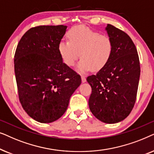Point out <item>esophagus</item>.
I'll list each match as a JSON object with an SVG mask.
<instances>
[{
    "instance_id": "obj_1",
    "label": "esophagus",
    "mask_w": 154,
    "mask_h": 154,
    "mask_svg": "<svg viewBox=\"0 0 154 154\" xmlns=\"http://www.w3.org/2000/svg\"><path fill=\"white\" fill-rule=\"evenodd\" d=\"M81 80H82V82H83V83H85V82L86 81V78L85 75H81Z\"/></svg>"
}]
</instances>
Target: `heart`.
I'll return each instance as SVG.
<instances>
[{"label": "heart", "mask_w": 154, "mask_h": 154, "mask_svg": "<svg viewBox=\"0 0 154 154\" xmlns=\"http://www.w3.org/2000/svg\"><path fill=\"white\" fill-rule=\"evenodd\" d=\"M69 40H62L58 50L63 62L73 66L81 56L78 70L84 73L91 69L97 71L109 62L113 52L112 41L83 25L75 26L67 33Z\"/></svg>", "instance_id": "b5f03b06"}]
</instances>
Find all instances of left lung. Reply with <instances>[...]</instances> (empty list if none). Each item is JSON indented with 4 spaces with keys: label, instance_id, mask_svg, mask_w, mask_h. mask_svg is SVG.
I'll return each instance as SVG.
<instances>
[{
    "label": "left lung",
    "instance_id": "obj_1",
    "mask_svg": "<svg viewBox=\"0 0 154 154\" xmlns=\"http://www.w3.org/2000/svg\"><path fill=\"white\" fill-rule=\"evenodd\" d=\"M106 30L112 41V56L104 68L87 78L92 88L89 107L94 116L116 123L128 116L135 104L140 75L137 50L130 37L111 24Z\"/></svg>",
    "mask_w": 154,
    "mask_h": 154
}]
</instances>
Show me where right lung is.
Instances as JSON below:
<instances>
[{
    "mask_svg": "<svg viewBox=\"0 0 154 154\" xmlns=\"http://www.w3.org/2000/svg\"><path fill=\"white\" fill-rule=\"evenodd\" d=\"M66 26H38L23 35L14 54L20 102L29 116L52 123L66 111L81 75L62 61L58 45Z\"/></svg>",
    "mask_w": 154,
    "mask_h": 154,
    "instance_id": "1",
    "label": "right lung"
}]
</instances>
